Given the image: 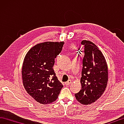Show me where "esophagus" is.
Segmentation results:
<instances>
[{"label": "esophagus", "mask_w": 124, "mask_h": 124, "mask_svg": "<svg viewBox=\"0 0 124 124\" xmlns=\"http://www.w3.org/2000/svg\"><path fill=\"white\" fill-rule=\"evenodd\" d=\"M72 83V81H71V80H69L68 82H66L65 83V84L66 85H69L70 84Z\"/></svg>", "instance_id": "34e87169"}]
</instances>
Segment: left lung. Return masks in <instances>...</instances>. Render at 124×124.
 I'll return each instance as SVG.
<instances>
[{
    "instance_id": "left-lung-1",
    "label": "left lung",
    "mask_w": 124,
    "mask_h": 124,
    "mask_svg": "<svg viewBox=\"0 0 124 124\" xmlns=\"http://www.w3.org/2000/svg\"><path fill=\"white\" fill-rule=\"evenodd\" d=\"M84 46L81 83L82 88L75 94L77 100L85 105L96 101L103 94L108 82V66L99 48L90 41L83 40Z\"/></svg>"
}]
</instances>
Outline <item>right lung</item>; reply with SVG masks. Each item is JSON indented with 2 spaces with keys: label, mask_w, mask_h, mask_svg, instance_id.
<instances>
[{
  "label": "right lung",
  "mask_w": 124,
  "mask_h": 124,
  "mask_svg": "<svg viewBox=\"0 0 124 124\" xmlns=\"http://www.w3.org/2000/svg\"><path fill=\"white\" fill-rule=\"evenodd\" d=\"M64 44V42L39 43L24 59L22 70L24 87L35 100L43 105L55 101L63 87L53 67Z\"/></svg>",
  "instance_id": "right-lung-1"
}]
</instances>
